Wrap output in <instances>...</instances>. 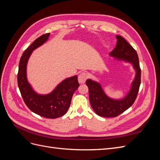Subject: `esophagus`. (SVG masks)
Returning <instances> with one entry per match:
<instances>
[{
    "label": "esophagus",
    "mask_w": 160,
    "mask_h": 160,
    "mask_svg": "<svg viewBox=\"0 0 160 160\" xmlns=\"http://www.w3.org/2000/svg\"><path fill=\"white\" fill-rule=\"evenodd\" d=\"M88 75L85 72H81V73L79 74V75L78 76V81L80 83H85V82L86 81V80L88 79Z\"/></svg>",
    "instance_id": "esophagus-1"
}]
</instances>
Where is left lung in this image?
I'll use <instances>...</instances> for the list:
<instances>
[{
  "instance_id": "8db88e82",
  "label": "left lung",
  "mask_w": 160,
  "mask_h": 160,
  "mask_svg": "<svg viewBox=\"0 0 160 160\" xmlns=\"http://www.w3.org/2000/svg\"><path fill=\"white\" fill-rule=\"evenodd\" d=\"M117 45L110 55L119 59H124L133 65L136 75L129 94L119 101L111 99L105 95L100 85L90 79L86 81L89 93V101L92 108L96 114L104 118H115L123 113L132 106L137 98L141 84V69L138 53L123 37L116 35Z\"/></svg>"
}]
</instances>
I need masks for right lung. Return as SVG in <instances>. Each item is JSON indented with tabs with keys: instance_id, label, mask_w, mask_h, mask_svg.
Listing matches in <instances>:
<instances>
[{
	"instance_id": "obj_1",
	"label": "right lung",
	"mask_w": 160,
	"mask_h": 160,
	"mask_svg": "<svg viewBox=\"0 0 160 160\" xmlns=\"http://www.w3.org/2000/svg\"><path fill=\"white\" fill-rule=\"evenodd\" d=\"M50 33L41 35L34 41L22 53L18 65L17 75L18 86L24 102L31 111L46 118L55 119L64 115L68 110L72 95L79 84L77 77L66 79L57 87L51 93L37 95L28 84L26 77V67L32 51L43 44Z\"/></svg>"
}]
</instances>
